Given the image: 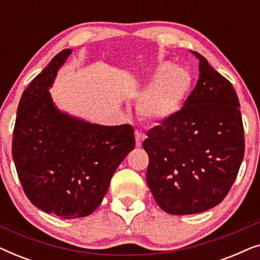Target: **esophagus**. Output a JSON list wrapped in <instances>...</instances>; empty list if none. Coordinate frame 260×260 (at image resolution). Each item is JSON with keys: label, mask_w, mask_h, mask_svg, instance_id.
Here are the masks:
<instances>
[{"label": "esophagus", "mask_w": 260, "mask_h": 260, "mask_svg": "<svg viewBox=\"0 0 260 260\" xmlns=\"http://www.w3.org/2000/svg\"><path fill=\"white\" fill-rule=\"evenodd\" d=\"M135 135H136V145L137 147H141L142 142H143L145 138V135L142 133V130H138V129L135 131Z\"/></svg>", "instance_id": "1"}]
</instances>
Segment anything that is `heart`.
<instances>
[{"mask_svg": "<svg viewBox=\"0 0 260 260\" xmlns=\"http://www.w3.org/2000/svg\"><path fill=\"white\" fill-rule=\"evenodd\" d=\"M158 79L138 103V111L150 120H163L173 116L182 104L190 88V77L186 71L174 69L166 62L158 67Z\"/></svg>", "mask_w": 260, "mask_h": 260, "instance_id": "heart-1", "label": "heart"}]
</instances>
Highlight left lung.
Segmentation results:
<instances>
[{
    "mask_svg": "<svg viewBox=\"0 0 260 260\" xmlns=\"http://www.w3.org/2000/svg\"><path fill=\"white\" fill-rule=\"evenodd\" d=\"M199 60V80L180 111L147 133V183L174 215L197 214L221 202L243 162L244 126L232 84Z\"/></svg>",
    "mask_w": 260,
    "mask_h": 260,
    "instance_id": "left-lung-1",
    "label": "left lung"
}]
</instances>
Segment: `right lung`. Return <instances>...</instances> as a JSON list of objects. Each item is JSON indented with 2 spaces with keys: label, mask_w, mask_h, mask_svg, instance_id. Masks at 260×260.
<instances>
[{
  "label": "right lung",
  "mask_w": 260,
  "mask_h": 260,
  "mask_svg": "<svg viewBox=\"0 0 260 260\" xmlns=\"http://www.w3.org/2000/svg\"><path fill=\"white\" fill-rule=\"evenodd\" d=\"M71 52L58 53L23 91L12 145L27 198L62 219L93 213L117 167L135 148L130 124H91L55 108L48 88Z\"/></svg>",
  "instance_id": "right-lung-1"
}]
</instances>
